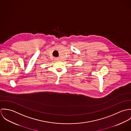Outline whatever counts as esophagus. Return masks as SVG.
Masks as SVG:
<instances>
[{
  "label": "esophagus",
  "mask_w": 131,
  "mask_h": 131,
  "mask_svg": "<svg viewBox=\"0 0 131 131\" xmlns=\"http://www.w3.org/2000/svg\"><path fill=\"white\" fill-rule=\"evenodd\" d=\"M56 60H59V59L58 57H57V58H56Z\"/></svg>",
  "instance_id": "34e87169"
}]
</instances>
